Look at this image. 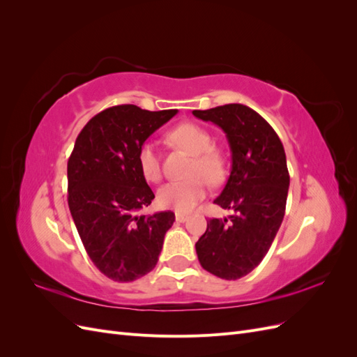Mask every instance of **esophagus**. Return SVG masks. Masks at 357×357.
Segmentation results:
<instances>
[{"label":"esophagus","instance_id":"1","mask_svg":"<svg viewBox=\"0 0 357 357\" xmlns=\"http://www.w3.org/2000/svg\"><path fill=\"white\" fill-rule=\"evenodd\" d=\"M189 219V215L188 214H181V213H176V220L178 222V223H185L186 220Z\"/></svg>","mask_w":357,"mask_h":357}]
</instances>
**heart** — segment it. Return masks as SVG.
Segmentation results:
<instances>
[{
	"instance_id": "1",
	"label": "heart",
	"mask_w": 357,
	"mask_h": 357,
	"mask_svg": "<svg viewBox=\"0 0 357 357\" xmlns=\"http://www.w3.org/2000/svg\"><path fill=\"white\" fill-rule=\"evenodd\" d=\"M171 138L195 155V160L190 167V178L185 181H169L162 186L158 192V202L164 208L189 213L207 195V180L211 185H218L225 178V159L214 147L211 134L199 125L181 123L171 132ZM138 167L146 180H160V159L153 143L147 142L139 147Z\"/></svg>"
}]
</instances>
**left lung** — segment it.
Here are the masks:
<instances>
[{"mask_svg": "<svg viewBox=\"0 0 357 357\" xmlns=\"http://www.w3.org/2000/svg\"><path fill=\"white\" fill-rule=\"evenodd\" d=\"M192 113L220 126L232 152L231 176L214 204L234 215L207 220L197 255L205 271L236 280L262 262L283 222L290 181L284 147L273 126L247 105Z\"/></svg>", "mask_w": 357, "mask_h": 357, "instance_id": "obj_1", "label": "left lung"}]
</instances>
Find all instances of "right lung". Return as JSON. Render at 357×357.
Masks as SVG:
<instances>
[{
  "mask_svg": "<svg viewBox=\"0 0 357 357\" xmlns=\"http://www.w3.org/2000/svg\"><path fill=\"white\" fill-rule=\"evenodd\" d=\"M177 110L114 105L84 125L68 159V207L91 261L113 282L128 283L158 264L172 211L137 213L155 193L138 167V152Z\"/></svg>",
  "mask_w": 357,
  "mask_h": 357,
  "instance_id": "obj_1",
  "label": "right lung"
}]
</instances>
